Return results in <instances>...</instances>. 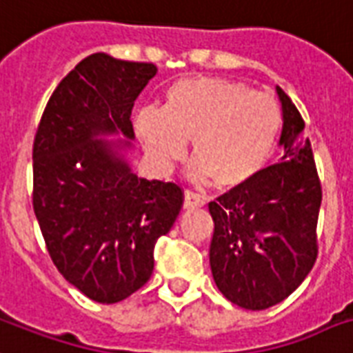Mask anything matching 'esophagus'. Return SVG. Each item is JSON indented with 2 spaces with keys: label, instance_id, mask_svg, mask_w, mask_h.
Here are the masks:
<instances>
[{
  "label": "esophagus",
  "instance_id": "esophagus-1",
  "mask_svg": "<svg viewBox=\"0 0 353 353\" xmlns=\"http://www.w3.org/2000/svg\"><path fill=\"white\" fill-rule=\"evenodd\" d=\"M205 205V200L201 198L200 194H194L187 190L185 192V200H183V209H200V207Z\"/></svg>",
  "mask_w": 353,
  "mask_h": 353
}]
</instances>
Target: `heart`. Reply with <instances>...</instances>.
Here are the masks:
<instances>
[{
  "label": "heart",
  "instance_id": "b5f03b06",
  "mask_svg": "<svg viewBox=\"0 0 353 353\" xmlns=\"http://www.w3.org/2000/svg\"><path fill=\"white\" fill-rule=\"evenodd\" d=\"M279 103L241 81L187 77L165 94L161 111L142 109L134 129L152 161L176 165L190 142L188 177L216 190H235L259 176L281 131Z\"/></svg>",
  "mask_w": 353,
  "mask_h": 353
}]
</instances>
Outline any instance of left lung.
Returning <instances> with one entry per match:
<instances>
[{
  "instance_id": "8db88e82",
  "label": "left lung",
  "mask_w": 353,
  "mask_h": 353,
  "mask_svg": "<svg viewBox=\"0 0 353 353\" xmlns=\"http://www.w3.org/2000/svg\"><path fill=\"white\" fill-rule=\"evenodd\" d=\"M278 90L283 109L281 163L209 203V263L214 283L239 307L263 311L283 302L311 272L316 255L322 187L305 122Z\"/></svg>"
}]
</instances>
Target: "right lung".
Masks as SVG:
<instances>
[{"mask_svg":"<svg viewBox=\"0 0 353 353\" xmlns=\"http://www.w3.org/2000/svg\"><path fill=\"white\" fill-rule=\"evenodd\" d=\"M155 74L152 63L88 55L51 94L34 134L33 209L46 248L94 302H122L152 278L155 242L181 211L179 185L131 172L118 153L131 142L96 139H134V99Z\"/></svg>","mask_w":353,"mask_h":353,"instance_id":"right-lung-1","label":"right lung"}]
</instances>
